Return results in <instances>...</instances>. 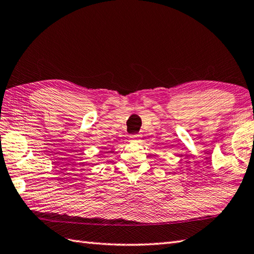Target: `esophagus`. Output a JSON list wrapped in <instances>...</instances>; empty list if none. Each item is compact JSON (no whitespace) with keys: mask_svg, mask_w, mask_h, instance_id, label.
<instances>
[{"mask_svg":"<svg viewBox=\"0 0 254 254\" xmlns=\"http://www.w3.org/2000/svg\"><path fill=\"white\" fill-rule=\"evenodd\" d=\"M139 137H141V135H138V134H131V135H130V141L136 142L137 139H139Z\"/></svg>","mask_w":254,"mask_h":254,"instance_id":"obj_1","label":"esophagus"}]
</instances>
